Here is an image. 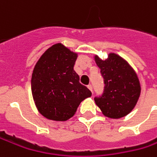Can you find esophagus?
<instances>
[{"label": "esophagus", "mask_w": 157, "mask_h": 157, "mask_svg": "<svg viewBox=\"0 0 157 157\" xmlns=\"http://www.w3.org/2000/svg\"><path fill=\"white\" fill-rule=\"evenodd\" d=\"M87 88L91 91V92H93V86H92V85H88Z\"/></svg>", "instance_id": "obj_1"}]
</instances>
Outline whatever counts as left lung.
<instances>
[{
    "label": "left lung",
    "mask_w": 157,
    "mask_h": 157,
    "mask_svg": "<svg viewBox=\"0 0 157 157\" xmlns=\"http://www.w3.org/2000/svg\"><path fill=\"white\" fill-rule=\"evenodd\" d=\"M105 83V90L94 101L105 117L120 119L136 106L141 95V84L136 71L123 57L109 53L105 60L94 56Z\"/></svg>",
    "instance_id": "1"
}]
</instances>
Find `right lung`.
I'll list each match as a JSON object with an SVG mask.
<instances>
[{
  "instance_id": "add662e5",
  "label": "right lung",
  "mask_w": 157,
  "mask_h": 157,
  "mask_svg": "<svg viewBox=\"0 0 157 157\" xmlns=\"http://www.w3.org/2000/svg\"><path fill=\"white\" fill-rule=\"evenodd\" d=\"M77 57L78 53L58 43L46 50L34 67L31 78L34 102L48 120H69L82 101L92 95L79 83V77L73 70Z\"/></svg>"
}]
</instances>
